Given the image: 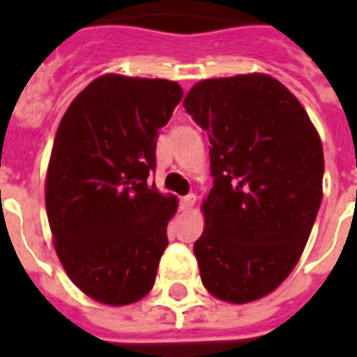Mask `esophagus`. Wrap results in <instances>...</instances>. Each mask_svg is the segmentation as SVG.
I'll list each match as a JSON object with an SVG mask.
<instances>
[{"label":"esophagus","instance_id":"obj_1","mask_svg":"<svg viewBox=\"0 0 357 357\" xmlns=\"http://www.w3.org/2000/svg\"><path fill=\"white\" fill-rule=\"evenodd\" d=\"M179 204H181V209H183V211H189V209H192V206L196 204V196L195 195L183 196Z\"/></svg>","mask_w":357,"mask_h":357}]
</instances>
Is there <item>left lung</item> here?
<instances>
[{
    "mask_svg": "<svg viewBox=\"0 0 357 357\" xmlns=\"http://www.w3.org/2000/svg\"><path fill=\"white\" fill-rule=\"evenodd\" d=\"M183 107L211 142L215 179L195 243L202 283L246 304L272 293L304 252L322 202L321 139L298 100L265 74L200 81Z\"/></svg>",
    "mask_w": 357,
    "mask_h": 357,
    "instance_id": "1",
    "label": "left lung"
}]
</instances>
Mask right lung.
I'll use <instances>...</instances> for the list:
<instances>
[{
  "label": "right lung",
  "instance_id": "add662e5",
  "mask_svg": "<svg viewBox=\"0 0 357 357\" xmlns=\"http://www.w3.org/2000/svg\"><path fill=\"white\" fill-rule=\"evenodd\" d=\"M181 96L176 81L107 74L75 96L59 123L47 220L68 278L102 304H133L153 287L178 198L148 178L159 129Z\"/></svg>",
  "mask_w": 357,
  "mask_h": 357
}]
</instances>
